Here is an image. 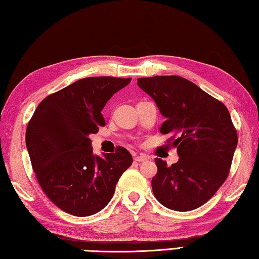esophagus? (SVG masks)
Segmentation results:
<instances>
[{
	"mask_svg": "<svg viewBox=\"0 0 259 259\" xmlns=\"http://www.w3.org/2000/svg\"><path fill=\"white\" fill-rule=\"evenodd\" d=\"M136 162H144V161H147L148 160V156L145 154H140V155H136L135 159Z\"/></svg>",
	"mask_w": 259,
	"mask_h": 259,
	"instance_id": "esophagus-1",
	"label": "esophagus"
}]
</instances>
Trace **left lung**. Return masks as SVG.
Here are the masks:
<instances>
[{
    "mask_svg": "<svg viewBox=\"0 0 259 259\" xmlns=\"http://www.w3.org/2000/svg\"><path fill=\"white\" fill-rule=\"evenodd\" d=\"M165 121L161 134H171L179 160L170 166L155 159L152 178L156 200L176 211H190L212 198L230 174L238 134L229 109L186 78L169 75L138 78Z\"/></svg>",
    "mask_w": 259,
    "mask_h": 259,
    "instance_id": "8db88e82",
    "label": "left lung"
}]
</instances>
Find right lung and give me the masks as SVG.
Listing matches in <instances>:
<instances>
[{"instance_id": "1", "label": "right lung", "mask_w": 259, "mask_h": 259, "mask_svg": "<svg viewBox=\"0 0 259 259\" xmlns=\"http://www.w3.org/2000/svg\"><path fill=\"white\" fill-rule=\"evenodd\" d=\"M131 78H81L38 104L26 129V146L42 191L73 216L97 213L111 201L121 175L133 163L124 147L93 154L90 134L105 125L102 111Z\"/></svg>"}]
</instances>
